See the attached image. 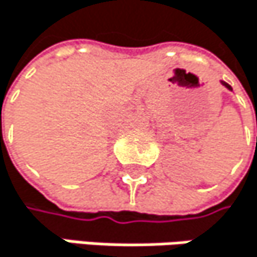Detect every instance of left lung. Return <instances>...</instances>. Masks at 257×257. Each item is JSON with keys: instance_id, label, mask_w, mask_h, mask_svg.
Masks as SVG:
<instances>
[{"instance_id": "8db88e82", "label": "left lung", "mask_w": 257, "mask_h": 257, "mask_svg": "<svg viewBox=\"0 0 257 257\" xmlns=\"http://www.w3.org/2000/svg\"><path fill=\"white\" fill-rule=\"evenodd\" d=\"M221 83H222V85H224V86H225L227 89H230V91H233V89H231V86H230V85H228L227 82H222V80H221Z\"/></svg>"}]
</instances>
